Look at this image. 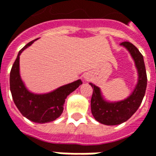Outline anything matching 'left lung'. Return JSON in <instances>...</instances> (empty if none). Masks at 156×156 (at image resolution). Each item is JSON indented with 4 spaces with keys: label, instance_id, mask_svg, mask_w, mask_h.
Segmentation results:
<instances>
[{
    "label": "left lung",
    "instance_id": "1",
    "mask_svg": "<svg viewBox=\"0 0 156 156\" xmlns=\"http://www.w3.org/2000/svg\"><path fill=\"white\" fill-rule=\"evenodd\" d=\"M129 52L135 62L138 80L135 89L128 98L119 101H108L103 98L100 87L89 83L93 87L91 112L94 119L101 124L114 126L128 121L140 107L147 87V74L143 56L138 48L129 41L121 43Z\"/></svg>",
    "mask_w": 156,
    "mask_h": 156
}]
</instances>
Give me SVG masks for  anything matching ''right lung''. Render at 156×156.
I'll use <instances>...</instances> for the list:
<instances>
[{"label":"right lung","instance_id":"right-lung-1","mask_svg":"<svg viewBox=\"0 0 156 156\" xmlns=\"http://www.w3.org/2000/svg\"><path fill=\"white\" fill-rule=\"evenodd\" d=\"M34 40L19 51L10 71V91L21 114L34 122L46 123L56 120L62 114L65 100L69 94L82 84L81 80L58 87L47 94H34L27 89L20 75V55Z\"/></svg>","mask_w":156,"mask_h":156}]
</instances>
